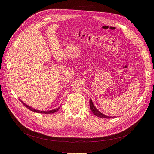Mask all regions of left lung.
<instances>
[{
    "label": "left lung",
    "instance_id": "left-lung-1",
    "mask_svg": "<svg viewBox=\"0 0 154 154\" xmlns=\"http://www.w3.org/2000/svg\"><path fill=\"white\" fill-rule=\"evenodd\" d=\"M89 103H90V109L92 110V113L94 114V115H96V116H97V117H100V118H113V117H110V116H106L103 114H102L101 112H100L96 108V106L94 105V104H93L92 101L91 99H90V100H89Z\"/></svg>",
    "mask_w": 154,
    "mask_h": 154
}]
</instances>
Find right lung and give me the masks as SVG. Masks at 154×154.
Instances as JSON below:
<instances>
[{
    "instance_id": "1",
    "label": "right lung",
    "mask_w": 154,
    "mask_h": 154,
    "mask_svg": "<svg viewBox=\"0 0 154 154\" xmlns=\"http://www.w3.org/2000/svg\"><path fill=\"white\" fill-rule=\"evenodd\" d=\"M21 101V100H20ZM22 103L24 104V105L26 106V107H27V109H29L30 110H31V111H32V112H37V113H40V114H53V113H54V112H57L59 109H60V106L59 107H58V108H57V109H54V110H48V111H42V110H35V109H32V108H31V106H28L27 105H26V103H24V102L23 101H22Z\"/></svg>"
}]
</instances>
